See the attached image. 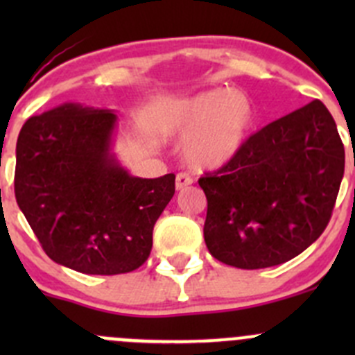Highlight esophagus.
Wrapping results in <instances>:
<instances>
[{
	"mask_svg": "<svg viewBox=\"0 0 355 355\" xmlns=\"http://www.w3.org/2000/svg\"><path fill=\"white\" fill-rule=\"evenodd\" d=\"M191 184H192V178L189 177L187 173H177V182H175L177 191H184V189L189 187Z\"/></svg>",
	"mask_w": 355,
	"mask_h": 355,
	"instance_id": "obj_1",
	"label": "esophagus"
}]
</instances>
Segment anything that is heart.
I'll return each mask as SVG.
<instances>
[{"label":"heart","instance_id":"heart-1","mask_svg":"<svg viewBox=\"0 0 355 355\" xmlns=\"http://www.w3.org/2000/svg\"><path fill=\"white\" fill-rule=\"evenodd\" d=\"M256 108L244 92L220 87L185 99L171 116V132L184 141V157L196 170H218L245 144Z\"/></svg>","mask_w":355,"mask_h":355}]
</instances>
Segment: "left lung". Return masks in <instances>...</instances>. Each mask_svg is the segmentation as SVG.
Masks as SVG:
<instances>
[{
    "mask_svg": "<svg viewBox=\"0 0 355 355\" xmlns=\"http://www.w3.org/2000/svg\"><path fill=\"white\" fill-rule=\"evenodd\" d=\"M343 168L335 120L318 99L268 123L230 163L199 178L211 256L242 270L299 256L327 228Z\"/></svg>",
    "mask_w": 355,
    "mask_h": 355,
    "instance_id": "1",
    "label": "left lung"
}]
</instances>
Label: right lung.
<instances>
[{
  "label": "right lung",
  "instance_id": "obj_1",
  "mask_svg": "<svg viewBox=\"0 0 355 355\" xmlns=\"http://www.w3.org/2000/svg\"><path fill=\"white\" fill-rule=\"evenodd\" d=\"M116 114L78 103L31 116L17 141L15 198L44 252L85 275L146 263L175 175L132 177L111 151Z\"/></svg>",
  "mask_w": 355,
  "mask_h": 355
}]
</instances>
